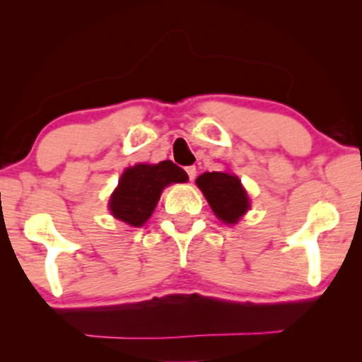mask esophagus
<instances>
[{
	"label": "esophagus",
	"mask_w": 362,
	"mask_h": 362,
	"mask_svg": "<svg viewBox=\"0 0 362 362\" xmlns=\"http://www.w3.org/2000/svg\"><path fill=\"white\" fill-rule=\"evenodd\" d=\"M186 173H187V176H189V180L192 181V180H194V177H196V166H187L186 168Z\"/></svg>",
	"instance_id": "obj_1"
}]
</instances>
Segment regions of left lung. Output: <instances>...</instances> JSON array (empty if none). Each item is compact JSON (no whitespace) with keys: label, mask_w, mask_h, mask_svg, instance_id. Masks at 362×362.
I'll return each instance as SVG.
<instances>
[{"label":"left lung","mask_w":362,"mask_h":362,"mask_svg":"<svg viewBox=\"0 0 362 362\" xmlns=\"http://www.w3.org/2000/svg\"><path fill=\"white\" fill-rule=\"evenodd\" d=\"M196 185L209 202L217 219L224 224H235L249 211L250 201L240 180L232 173H202Z\"/></svg>","instance_id":"8db88e82"}]
</instances>
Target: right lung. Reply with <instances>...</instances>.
<instances>
[{
	"label": "right lung",
	"instance_id": "right-lung-1",
	"mask_svg": "<svg viewBox=\"0 0 362 362\" xmlns=\"http://www.w3.org/2000/svg\"><path fill=\"white\" fill-rule=\"evenodd\" d=\"M186 171L166 160L158 165H135L127 168L112 192L108 209L112 216L128 226L141 227L150 219L166 186L186 182Z\"/></svg>",
	"mask_w": 362,
	"mask_h": 362
}]
</instances>
